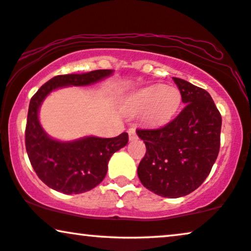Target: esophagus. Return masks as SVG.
I'll list each match as a JSON object with an SVG mask.
<instances>
[{
    "instance_id": "esophagus-1",
    "label": "esophagus",
    "mask_w": 251,
    "mask_h": 251,
    "mask_svg": "<svg viewBox=\"0 0 251 251\" xmlns=\"http://www.w3.org/2000/svg\"><path fill=\"white\" fill-rule=\"evenodd\" d=\"M128 138L131 141H134V140L138 139V135H136V132H135V128L131 127L128 129Z\"/></svg>"
}]
</instances>
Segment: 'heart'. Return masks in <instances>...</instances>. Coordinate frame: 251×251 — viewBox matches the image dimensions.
Wrapping results in <instances>:
<instances>
[{"label": "heart", "instance_id": "heart-1", "mask_svg": "<svg viewBox=\"0 0 251 251\" xmlns=\"http://www.w3.org/2000/svg\"><path fill=\"white\" fill-rule=\"evenodd\" d=\"M181 93L176 86L152 85L140 89L132 96L129 104L136 112L143 113V120L149 126L169 123L181 104Z\"/></svg>", "mask_w": 251, "mask_h": 251}]
</instances>
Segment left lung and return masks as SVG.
I'll use <instances>...</instances> for the list:
<instances>
[{
	"mask_svg": "<svg viewBox=\"0 0 251 251\" xmlns=\"http://www.w3.org/2000/svg\"><path fill=\"white\" fill-rule=\"evenodd\" d=\"M185 108L172 122L153 129H136L147 151L138 168L150 192L176 199L198 189L215 164L220 147L222 116L204 89L173 78Z\"/></svg>",
	"mask_w": 251,
	"mask_h": 251,
	"instance_id": "1",
	"label": "left lung"
}]
</instances>
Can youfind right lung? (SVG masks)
Wrapping results in <instances>:
<instances>
[{
    "mask_svg": "<svg viewBox=\"0 0 251 251\" xmlns=\"http://www.w3.org/2000/svg\"><path fill=\"white\" fill-rule=\"evenodd\" d=\"M112 70H95L81 75L53 76L40 87L29 102L25 146L29 162L41 181L64 194L88 192L101 183L108 171L110 157L128 142L126 132L116 138L86 136L63 142L47 134L39 122L43 100L55 89L87 86L112 75Z\"/></svg>",
    "mask_w": 251,
    "mask_h": 251,
    "instance_id": "add662e5",
    "label": "right lung"
}]
</instances>
